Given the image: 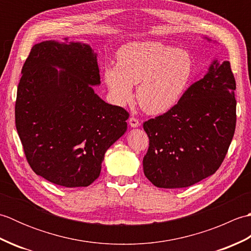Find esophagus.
I'll use <instances>...</instances> for the list:
<instances>
[{
	"mask_svg": "<svg viewBox=\"0 0 251 251\" xmlns=\"http://www.w3.org/2000/svg\"><path fill=\"white\" fill-rule=\"evenodd\" d=\"M128 122H129V125H130L131 127H138V126H140V122H139V120L137 119V117L131 116L130 119L128 120Z\"/></svg>",
	"mask_w": 251,
	"mask_h": 251,
	"instance_id": "34e87169",
	"label": "esophagus"
}]
</instances>
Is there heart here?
<instances>
[{
  "label": "heart",
  "mask_w": 251,
  "mask_h": 251,
  "mask_svg": "<svg viewBox=\"0 0 251 251\" xmlns=\"http://www.w3.org/2000/svg\"><path fill=\"white\" fill-rule=\"evenodd\" d=\"M193 59L188 51L159 42H135L122 46L116 67L104 68V79L112 98L124 104L136 97L148 114L172 110L182 98L193 75Z\"/></svg>",
  "instance_id": "b5f03b06"
}]
</instances>
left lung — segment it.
<instances>
[{
  "instance_id": "left-lung-1",
  "label": "left lung",
  "mask_w": 251,
  "mask_h": 251,
  "mask_svg": "<svg viewBox=\"0 0 251 251\" xmlns=\"http://www.w3.org/2000/svg\"><path fill=\"white\" fill-rule=\"evenodd\" d=\"M235 89L230 61H214L172 110L143 123V172L154 185L186 188L219 169L235 132Z\"/></svg>"
}]
</instances>
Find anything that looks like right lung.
Instances as JSON below:
<instances>
[{
    "instance_id": "right-lung-1",
    "label": "right lung",
    "mask_w": 251,
    "mask_h": 251,
    "mask_svg": "<svg viewBox=\"0 0 251 251\" xmlns=\"http://www.w3.org/2000/svg\"><path fill=\"white\" fill-rule=\"evenodd\" d=\"M21 72L15 124L26 162L57 185L92 184L129 116L95 94L92 85L100 84L96 54L86 44L45 41L32 47Z\"/></svg>"
}]
</instances>
